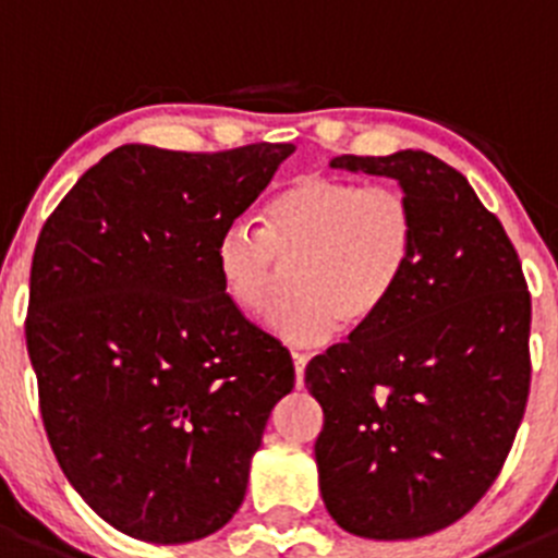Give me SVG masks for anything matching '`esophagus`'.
I'll list each match as a JSON object with an SVG mask.
<instances>
[{
  "label": "esophagus",
  "instance_id": "esophagus-1",
  "mask_svg": "<svg viewBox=\"0 0 558 558\" xmlns=\"http://www.w3.org/2000/svg\"><path fill=\"white\" fill-rule=\"evenodd\" d=\"M304 368H307V354H302V352H293L295 388H304Z\"/></svg>",
  "mask_w": 558,
  "mask_h": 558
}]
</instances>
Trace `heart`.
I'll return each mask as SVG.
<instances>
[{"mask_svg":"<svg viewBox=\"0 0 558 558\" xmlns=\"http://www.w3.org/2000/svg\"><path fill=\"white\" fill-rule=\"evenodd\" d=\"M416 245V218L397 186L302 175L276 192L263 231L229 223L211 251L220 288L259 315L293 270V293L268 315L270 332L318 347L340 327L360 332L391 304Z\"/></svg>","mask_w":558,"mask_h":558,"instance_id":"heart-1","label":"heart"}]
</instances>
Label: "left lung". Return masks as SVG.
<instances>
[{"label": "left lung", "mask_w": 558, "mask_h": 558, "mask_svg": "<svg viewBox=\"0 0 558 558\" xmlns=\"http://www.w3.org/2000/svg\"><path fill=\"white\" fill-rule=\"evenodd\" d=\"M397 179L416 218L405 279L372 327L310 360L327 511L368 539L433 534L481 500L514 445L531 388V295L500 220L425 150L338 156Z\"/></svg>", "instance_id": "obj_1"}]
</instances>
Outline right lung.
Instances as JSON below:
<instances>
[{"mask_svg": "<svg viewBox=\"0 0 558 558\" xmlns=\"http://www.w3.org/2000/svg\"><path fill=\"white\" fill-rule=\"evenodd\" d=\"M293 145H122L38 234L24 335L66 481L122 534L204 539L231 520L288 349L229 304L211 251Z\"/></svg>", "mask_w": 558, "mask_h": 558, "instance_id": "right-lung-1", "label": "right lung"}]
</instances>
